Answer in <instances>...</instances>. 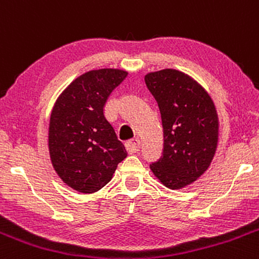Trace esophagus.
<instances>
[{"instance_id": "esophagus-1", "label": "esophagus", "mask_w": 259, "mask_h": 259, "mask_svg": "<svg viewBox=\"0 0 259 259\" xmlns=\"http://www.w3.org/2000/svg\"><path fill=\"white\" fill-rule=\"evenodd\" d=\"M141 142L138 138H133V140H130L126 142V148L130 153H136V152L140 151Z\"/></svg>"}]
</instances>
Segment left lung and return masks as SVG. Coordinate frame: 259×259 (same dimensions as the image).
Wrapping results in <instances>:
<instances>
[{"label":"left lung","mask_w":259,"mask_h":259,"mask_svg":"<svg viewBox=\"0 0 259 259\" xmlns=\"http://www.w3.org/2000/svg\"><path fill=\"white\" fill-rule=\"evenodd\" d=\"M145 81L163 127V152L151 169L166 187L181 189L201 177L212 162L218 142L217 111L203 87L183 72H151Z\"/></svg>","instance_id":"8db88e82"}]
</instances>
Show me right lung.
I'll list each match as a JSON object with an SVG mask.
<instances>
[{
  "mask_svg": "<svg viewBox=\"0 0 259 259\" xmlns=\"http://www.w3.org/2000/svg\"><path fill=\"white\" fill-rule=\"evenodd\" d=\"M127 74L114 68L86 72L53 106L49 130L51 162L61 180L81 193L105 187L117 164L127 157L103 112L112 91Z\"/></svg>",
  "mask_w": 259,
  "mask_h": 259,
  "instance_id": "obj_1",
  "label": "right lung"
}]
</instances>
